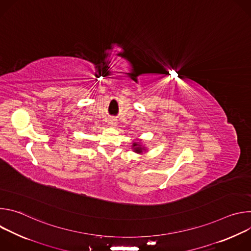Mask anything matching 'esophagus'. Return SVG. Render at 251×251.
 I'll use <instances>...</instances> for the list:
<instances>
[{
	"label": "esophagus",
	"instance_id": "34e87169",
	"mask_svg": "<svg viewBox=\"0 0 251 251\" xmlns=\"http://www.w3.org/2000/svg\"><path fill=\"white\" fill-rule=\"evenodd\" d=\"M108 124H109L110 126H112V127H115V126L117 125V121H116L115 119L111 118V119H109V121H108Z\"/></svg>",
	"mask_w": 251,
	"mask_h": 251
}]
</instances>
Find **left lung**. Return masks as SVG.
Segmentation results:
<instances>
[{
  "mask_svg": "<svg viewBox=\"0 0 251 251\" xmlns=\"http://www.w3.org/2000/svg\"><path fill=\"white\" fill-rule=\"evenodd\" d=\"M133 147L135 149V152H137V153H141L142 152V148H140V146L138 144H136V143H134Z\"/></svg>",
  "mask_w": 251,
  "mask_h": 251,
  "instance_id": "obj_1",
  "label": "left lung"
}]
</instances>
